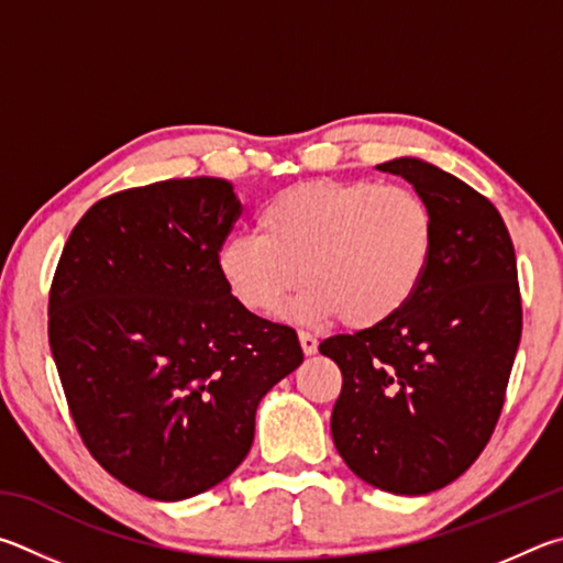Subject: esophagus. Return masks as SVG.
<instances>
[{
    "mask_svg": "<svg viewBox=\"0 0 563 563\" xmlns=\"http://www.w3.org/2000/svg\"><path fill=\"white\" fill-rule=\"evenodd\" d=\"M299 343H301V351L307 353V356L317 353V349H319L317 336H313V333H309V331H299Z\"/></svg>",
    "mask_w": 563,
    "mask_h": 563,
    "instance_id": "1",
    "label": "esophagus"
}]
</instances>
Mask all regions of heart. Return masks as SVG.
Returning <instances> with one entry per match:
<instances>
[{
  "mask_svg": "<svg viewBox=\"0 0 563 563\" xmlns=\"http://www.w3.org/2000/svg\"><path fill=\"white\" fill-rule=\"evenodd\" d=\"M435 254V217L408 187L317 180L256 212V234L230 236L217 269L246 311L274 317L303 282L299 317L351 329L390 321L416 297Z\"/></svg>",
  "mask_w": 563,
  "mask_h": 563,
  "instance_id": "1",
  "label": "heart"
}]
</instances>
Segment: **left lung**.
<instances>
[{"instance_id": "left-lung-1", "label": "left lung", "mask_w": 563, "mask_h": 563, "mask_svg": "<svg viewBox=\"0 0 563 563\" xmlns=\"http://www.w3.org/2000/svg\"><path fill=\"white\" fill-rule=\"evenodd\" d=\"M406 177L435 217L420 289L380 327L319 351L341 368L331 435L368 485L428 495L457 479L497 428L521 339L515 244L485 195L418 157L378 165Z\"/></svg>"}]
</instances>
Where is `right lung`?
I'll use <instances>...</instances> for the list:
<instances>
[{"instance_id": "obj_1", "label": "right lung", "mask_w": 563, "mask_h": 563, "mask_svg": "<svg viewBox=\"0 0 563 563\" xmlns=\"http://www.w3.org/2000/svg\"><path fill=\"white\" fill-rule=\"evenodd\" d=\"M242 212L232 183L185 177L98 200L48 289L68 412L108 475L161 501L220 485L266 390L299 366L297 331L254 317L217 269Z\"/></svg>"}]
</instances>
